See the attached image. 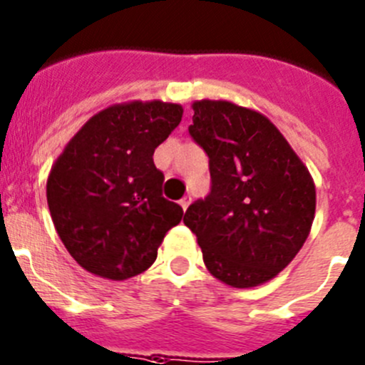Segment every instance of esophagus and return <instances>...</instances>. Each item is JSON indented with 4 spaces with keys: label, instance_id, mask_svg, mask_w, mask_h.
I'll use <instances>...</instances> for the list:
<instances>
[{
    "label": "esophagus",
    "instance_id": "esophagus-1",
    "mask_svg": "<svg viewBox=\"0 0 365 365\" xmlns=\"http://www.w3.org/2000/svg\"><path fill=\"white\" fill-rule=\"evenodd\" d=\"M190 202H192V197H188V195H186V197H182V199L179 200L180 208L185 210V212H186V208H188V206H190Z\"/></svg>",
    "mask_w": 365,
    "mask_h": 365
}]
</instances>
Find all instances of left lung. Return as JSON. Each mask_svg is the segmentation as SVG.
<instances>
[{"label": "left lung", "instance_id": "8db88e82", "mask_svg": "<svg viewBox=\"0 0 365 365\" xmlns=\"http://www.w3.org/2000/svg\"><path fill=\"white\" fill-rule=\"evenodd\" d=\"M188 132L208 155L212 185L182 220L208 272L233 287L267 282L309 235L312 175L267 117L233 103H193Z\"/></svg>", "mask_w": 365, "mask_h": 365}]
</instances>
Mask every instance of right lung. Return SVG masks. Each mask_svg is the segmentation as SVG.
Returning <instances> with one entry per match:
<instances>
[{
    "mask_svg": "<svg viewBox=\"0 0 365 365\" xmlns=\"http://www.w3.org/2000/svg\"><path fill=\"white\" fill-rule=\"evenodd\" d=\"M172 103L115 105L72 137L52 166L46 200L59 239L93 275L125 280L148 269L182 208L163 197L153 152L179 126Z\"/></svg>",
    "mask_w": 365,
    "mask_h": 365,
    "instance_id": "right-lung-1",
    "label": "right lung"
}]
</instances>
